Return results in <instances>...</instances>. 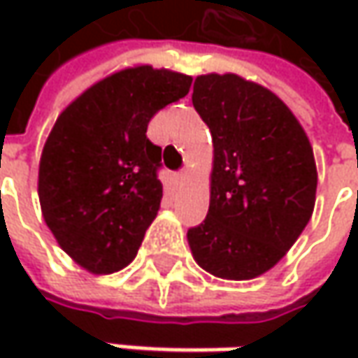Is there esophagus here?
<instances>
[{
    "mask_svg": "<svg viewBox=\"0 0 358 358\" xmlns=\"http://www.w3.org/2000/svg\"><path fill=\"white\" fill-rule=\"evenodd\" d=\"M185 179H187V173H185V171L175 173V183H177V185H181V183H185Z\"/></svg>",
    "mask_w": 358,
    "mask_h": 358,
    "instance_id": "34e87169",
    "label": "esophagus"
}]
</instances>
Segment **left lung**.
I'll return each mask as SVG.
<instances>
[{
  "mask_svg": "<svg viewBox=\"0 0 358 358\" xmlns=\"http://www.w3.org/2000/svg\"><path fill=\"white\" fill-rule=\"evenodd\" d=\"M193 107L213 137L207 219L187 231L197 265L247 281L275 267L307 227L317 193L313 147L281 99L235 73L199 76Z\"/></svg>",
  "mask_w": 358,
  "mask_h": 358,
  "instance_id": "8db88e82",
  "label": "left lung"
}]
</instances>
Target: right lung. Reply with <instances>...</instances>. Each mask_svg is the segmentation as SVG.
Returning <instances> with one entry per match:
<instances>
[{
	"label": "right lung",
	"mask_w": 358,
	"mask_h": 358,
	"mask_svg": "<svg viewBox=\"0 0 358 358\" xmlns=\"http://www.w3.org/2000/svg\"><path fill=\"white\" fill-rule=\"evenodd\" d=\"M191 77L137 65L83 91L57 117L39 161L41 213L59 247L95 275L127 267L163 197L161 147L147 125Z\"/></svg>",
	"instance_id": "1"
}]
</instances>
